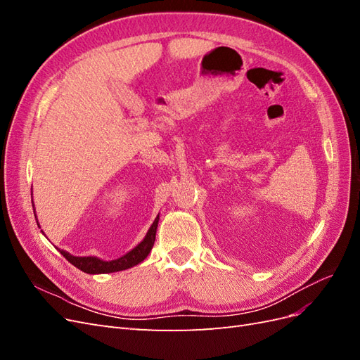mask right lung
<instances>
[{"label": "right lung", "instance_id": "add662e5", "mask_svg": "<svg viewBox=\"0 0 360 360\" xmlns=\"http://www.w3.org/2000/svg\"><path fill=\"white\" fill-rule=\"evenodd\" d=\"M32 210H34V214H36L34 204H32ZM36 221H37V216H36ZM158 224H159V214L156 216L155 222L151 224V226L148 228V231H147V234H146L143 240H141L134 249H130L127 254H124L123 257H120L117 259L105 261V259H101L97 257H76V255H72V254L66 252V250H63V249H58V250H60V254L69 261V263H72L75 267H78L79 270L85 271V274H90V275L114 274V271H120V270H126V269L134 267V266L139 264L141 261H144L147 258L151 248H153V245H155ZM39 228H40V225H39Z\"/></svg>", "mask_w": 360, "mask_h": 360}]
</instances>
